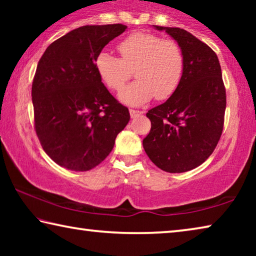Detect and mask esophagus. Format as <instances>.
<instances>
[{
  "mask_svg": "<svg viewBox=\"0 0 256 256\" xmlns=\"http://www.w3.org/2000/svg\"><path fill=\"white\" fill-rule=\"evenodd\" d=\"M141 114H142V112H140V110H130V115H131V118H136V116L141 115Z\"/></svg>",
  "mask_w": 256,
  "mask_h": 256,
  "instance_id": "1",
  "label": "esophagus"
}]
</instances>
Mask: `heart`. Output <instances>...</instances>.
Listing matches in <instances>:
<instances>
[{
  "mask_svg": "<svg viewBox=\"0 0 256 256\" xmlns=\"http://www.w3.org/2000/svg\"><path fill=\"white\" fill-rule=\"evenodd\" d=\"M122 58L100 52L96 70L108 88L120 90L132 76L138 80L125 86L120 99L141 105L154 97L164 100L174 94L184 73V55L177 42L148 32H134L118 44Z\"/></svg>",
  "mask_w": 256,
  "mask_h": 256,
  "instance_id": "heart-1",
  "label": "heart"
}]
</instances>
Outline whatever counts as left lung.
I'll list each match as a JSON object with an SVG mask.
<instances>
[{
    "instance_id": "left-lung-1",
    "label": "left lung",
    "mask_w": 256,
    "mask_h": 256,
    "mask_svg": "<svg viewBox=\"0 0 256 256\" xmlns=\"http://www.w3.org/2000/svg\"><path fill=\"white\" fill-rule=\"evenodd\" d=\"M180 45L184 73L176 92L146 112L151 130L144 148L151 162L167 172L196 168L214 152L222 136L226 110L218 56L204 42L180 28L160 27Z\"/></svg>"
}]
</instances>
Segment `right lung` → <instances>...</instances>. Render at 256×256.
I'll list each match as a JSON object with an SVG mask.
<instances>
[{"instance_id":"1","label":"right lung","mask_w":256,"mask_h":256,"mask_svg":"<svg viewBox=\"0 0 256 256\" xmlns=\"http://www.w3.org/2000/svg\"><path fill=\"white\" fill-rule=\"evenodd\" d=\"M128 27L84 26L47 47L34 73V130L45 152L68 170L98 166L130 120L128 107L112 96L96 70V58Z\"/></svg>"}]
</instances>
